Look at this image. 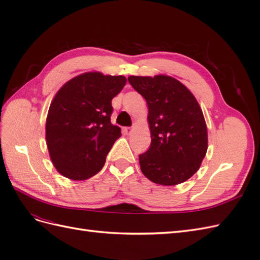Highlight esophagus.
Here are the masks:
<instances>
[{
  "instance_id": "obj_1",
  "label": "esophagus",
  "mask_w": 260,
  "mask_h": 260,
  "mask_svg": "<svg viewBox=\"0 0 260 260\" xmlns=\"http://www.w3.org/2000/svg\"><path fill=\"white\" fill-rule=\"evenodd\" d=\"M123 131H124L125 135H130V133L132 132V128H131V127H125V128L123 129Z\"/></svg>"
}]
</instances>
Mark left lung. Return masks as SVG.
Here are the masks:
<instances>
[{
  "instance_id": "left-lung-1",
  "label": "left lung",
  "mask_w": 260,
  "mask_h": 260,
  "mask_svg": "<svg viewBox=\"0 0 260 260\" xmlns=\"http://www.w3.org/2000/svg\"><path fill=\"white\" fill-rule=\"evenodd\" d=\"M128 81L148 106L152 142L139 156L143 175L161 185L184 182L200 169L208 147L200 104L185 85L169 76H130Z\"/></svg>"
}]
</instances>
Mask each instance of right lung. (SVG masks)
I'll return each instance as SVG.
<instances>
[{
    "mask_svg": "<svg viewBox=\"0 0 260 260\" xmlns=\"http://www.w3.org/2000/svg\"><path fill=\"white\" fill-rule=\"evenodd\" d=\"M127 82L123 76L85 73L61 86L45 124L51 160L61 176L85 180L103 168L121 129L112 124V100Z\"/></svg>",
    "mask_w": 260,
    "mask_h": 260,
    "instance_id": "add662e5",
    "label": "right lung"
}]
</instances>
